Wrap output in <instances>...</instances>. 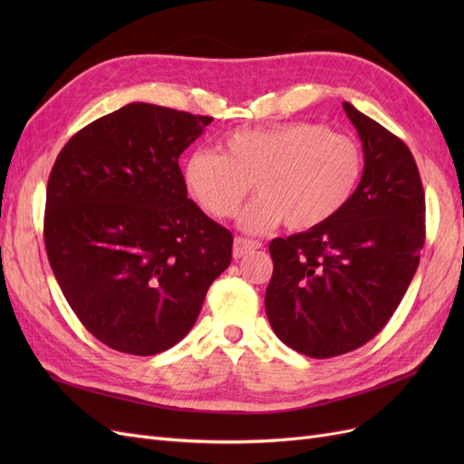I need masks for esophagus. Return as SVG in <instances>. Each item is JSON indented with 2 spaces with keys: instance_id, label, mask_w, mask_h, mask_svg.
<instances>
[{
  "instance_id": "1",
  "label": "esophagus",
  "mask_w": 464,
  "mask_h": 464,
  "mask_svg": "<svg viewBox=\"0 0 464 464\" xmlns=\"http://www.w3.org/2000/svg\"><path fill=\"white\" fill-rule=\"evenodd\" d=\"M259 247H261V242H257V240H247V237H236L234 247H232V256H234V259H240L246 254H249V251L259 249Z\"/></svg>"
}]
</instances>
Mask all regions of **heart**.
Returning <instances> with one entry per match:
<instances>
[{"instance_id":"b5f03b06","label":"heart","mask_w":464,"mask_h":464,"mask_svg":"<svg viewBox=\"0 0 464 464\" xmlns=\"http://www.w3.org/2000/svg\"><path fill=\"white\" fill-rule=\"evenodd\" d=\"M220 150L191 152L184 184L215 218L234 217L254 184L259 195L237 218L247 232L271 230L283 220L292 230L321 227L353 199L363 172L354 139L314 121L237 130Z\"/></svg>"}]
</instances>
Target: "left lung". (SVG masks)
Returning a JSON list of instances; mask_svg holds the SVG:
<instances>
[{
  "mask_svg": "<svg viewBox=\"0 0 464 464\" xmlns=\"http://www.w3.org/2000/svg\"><path fill=\"white\" fill-rule=\"evenodd\" d=\"M358 131L363 172L353 199L321 227L269 244L265 312L275 334L310 358L346 354L385 327L424 247V189L412 152L343 102Z\"/></svg>",
  "mask_w": 464,
  "mask_h": 464,
  "instance_id": "1",
  "label": "left lung"
}]
</instances>
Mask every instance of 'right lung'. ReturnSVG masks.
Returning a JSON list of instances; mask_svg holds the SVG:
<instances>
[{
    "label": "right lung",
    "mask_w": 464,
    "mask_h": 464,
    "mask_svg": "<svg viewBox=\"0 0 464 464\" xmlns=\"http://www.w3.org/2000/svg\"><path fill=\"white\" fill-rule=\"evenodd\" d=\"M210 121L131 102L75 133L52 168V271L82 325L120 353L178 344L230 265V230L188 199L178 164Z\"/></svg>",
    "instance_id": "1"
}]
</instances>
